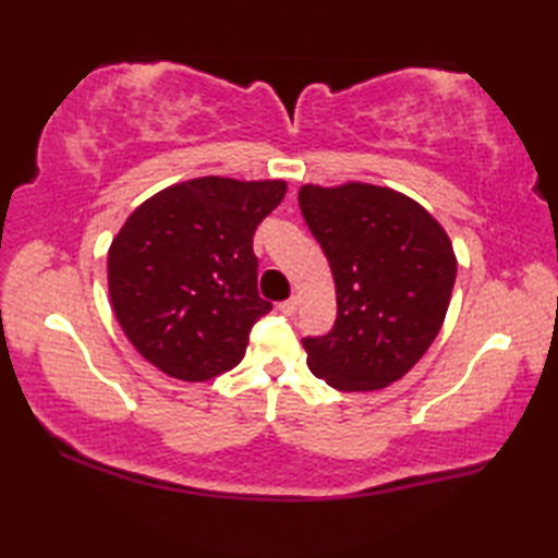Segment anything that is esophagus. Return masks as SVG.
<instances>
[{
  "mask_svg": "<svg viewBox=\"0 0 558 558\" xmlns=\"http://www.w3.org/2000/svg\"><path fill=\"white\" fill-rule=\"evenodd\" d=\"M298 305H300V300H298L295 295H290L286 302H280V310H282V313H286V315H292V313H295V310H298Z\"/></svg>",
  "mask_w": 558,
  "mask_h": 558,
  "instance_id": "esophagus-1",
  "label": "esophagus"
}]
</instances>
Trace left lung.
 Returning <instances> with one entry per match:
<instances>
[{"label": "left lung", "instance_id": "obj_1", "mask_svg": "<svg viewBox=\"0 0 558 558\" xmlns=\"http://www.w3.org/2000/svg\"><path fill=\"white\" fill-rule=\"evenodd\" d=\"M298 202L337 288L335 327L302 339L310 372L339 391L399 381L448 313L458 272L448 233L421 204L386 186L305 184Z\"/></svg>", "mask_w": 558, "mask_h": 558}]
</instances>
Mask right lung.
I'll use <instances>...</instances> for the list:
<instances>
[{
    "mask_svg": "<svg viewBox=\"0 0 558 558\" xmlns=\"http://www.w3.org/2000/svg\"><path fill=\"white\" fill-rule=\"evenodd\" d=\"M282 179L199 177L167 186L130 214L108 251V288L132 347L182 381L233 369L258 295L253 233L286 196Z\"/></svg>",
    "mask_w": 558,
    "mask_h": 558,
    "instance_id": "add662e5",
    "label": "right lung"
}]
</instances>
